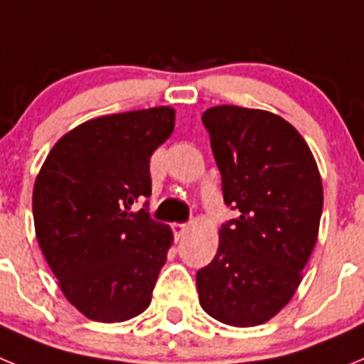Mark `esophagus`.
I'll use <instances>...</instances> for the list:
<instances>
[{"mask_svg":"<svg viewBox=\"0 0 364 364\" xmlns=\"http://www.w3.org/2000/svg\"><path fill=\"white\" fill-rule=\"evenodd\" d=\"M173 230H175L176 237H182V235H186L189 231V224H175Z\"/></svg>","mask_w":364,"mask_h":364,"instance_id":"obj_1","label":"esophagus"}]
</instances>
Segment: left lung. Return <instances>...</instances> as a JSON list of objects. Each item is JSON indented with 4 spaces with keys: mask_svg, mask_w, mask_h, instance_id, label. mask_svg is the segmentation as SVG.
<instances>
[{
    "mask_svg": "<svg viewBox=\"0 0 364 364\" xmlns=\"http://www.w3.org/2000/svg\"><path fill=\"white\" fill-rule=\"evenodd\" d=\"M237 218L222 224L215 259L197 272L204 311L231 326L269 321L294 297L311 255L323 182L294 125L260 109L217 105L202 114Z\"/></svg>",
    "mask_w": 364,
    "mask_h": 364,
    "instance_id": "8db88e82",
    "label": "left lung"
}]
</instances>
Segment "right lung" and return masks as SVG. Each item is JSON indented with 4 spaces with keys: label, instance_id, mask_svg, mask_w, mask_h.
<instances>
[{
    "label": "right lung",
    "instance_id": "add662e5",
    "mask_svg": "<svg viewBox=\"0 0 364 364\" xmlns=\"http://www.w3.org/2000/svg\"><path fill=\"white\" fill-rule=\"evenodd\" d=\"M175 129V109L95 118L50 149L32 193L41 252L63 295L85 317L120 323L142 314L171 246L149 217L151 154Z\"/></svg>",
    "mask_w": 364,
    "mask_h": 364
}]
</instances>
